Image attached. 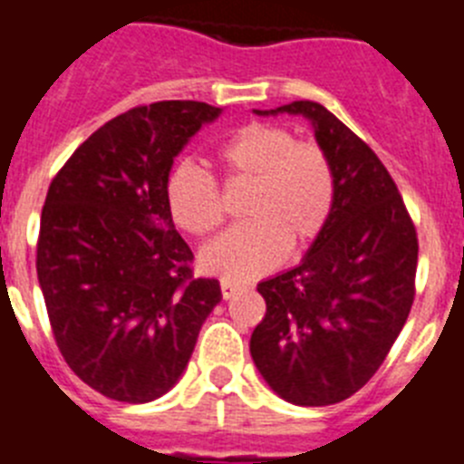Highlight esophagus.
<instances>
[{
	"label": "esophagus",
	"instance_id": "34e87169",
	"mask_svg": "<svg viewBox=\"0 0 464 464\" xmlns=\"http://www.w3.org/2000/svg\"><path fill=\"white\" fill-rule=\"evenodd\" d=\"M219 285H221V296H224V299H231L233 294L240 289V285H236V282H231V280H221Z\"/></svg>",
	"mask_w": 464,
	"mask_h": 464
}]
</instances>
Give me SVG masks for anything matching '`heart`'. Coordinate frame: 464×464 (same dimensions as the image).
I'll use <instances>...</instances> for the list:
<instances>
[{
	"label": "heart",
	"mask_w": 464,
	"mask_h": 464,
	"mask_svg": "<svg viewBox=\"0 0 464 464\" xmlns=\"http://www.w3.org/2000/svg\"><path fill=\"white\" fill-rule=\"evenodd\" d=\"M224 188L247 187L231 228L200 255L208 273L247 280L276 268L285 252L308 247L327 227L336 198L329 156L315 142H294L287 128L255 121L237 128L217 149ZM165 208L177 228L212 236L227 217L215 182L191 163L165 179Z\"/></svg>",
	"instance_id": "obj_1"
}]
</instances>
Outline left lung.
<instances>
[{
    "label": "left lung",
    "instance_id": "obj_1",
    "mask_svg": "<svg viewBox=\"0 0 464 464\" xmlns=\"http://www.w3.org/2000/svg\"><path fill=\"white\" fill-rule=\"evenodd\" d=\"M255 114H299L313 123L332 160L336 198L301 264L256 285L266 315L249 353L285 401L336 404L364 388L409 317L416 227L372 147L322 104L296 100Z\"/></svg>",
    "mask_w": 464,
    "mask_h": 464
}]
</instances>
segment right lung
I'll use <instances>...</instances> for the list:
<instances>
[{"label":"right lung","mask_w":464,"mask_h":464,"mask_svg":"<svg viewBox=\"0 0 464 464\" xmlns=\"http://www.w3.org/2000/svg\"><path fill=\"white\" fill-rule=\"evenodd\" d=\"M219 107L193 100L135 107L92 132L48 187L37 276L64 362L128 404L179 381L221 301L165 208L175 156Z\"/></svg>","instance_id":"right-lung-1"}]
</instances>
